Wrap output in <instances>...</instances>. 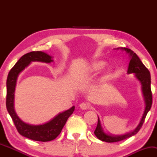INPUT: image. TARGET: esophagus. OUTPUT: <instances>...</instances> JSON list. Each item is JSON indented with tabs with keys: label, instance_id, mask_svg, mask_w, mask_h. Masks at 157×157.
I'll return each instance as SVG.
<instances>
[{
	"label": "esophagus",
	"instance_id": "obj_1",
	"mask_svg": "<svg viewBox=\"0 0 157 157\" xmlns=\"http://www.w3.org/2000/svg\"><path fill=\"white\" fill-rule=\"evenodd\" d=\"M80 107L81 109L82 110H86V109H89L90 105L89 103H87V102H82V103L80 104Z\"/></svg>",
	"mask_w": 157,
	"mask_h": 157
}]
</instances>
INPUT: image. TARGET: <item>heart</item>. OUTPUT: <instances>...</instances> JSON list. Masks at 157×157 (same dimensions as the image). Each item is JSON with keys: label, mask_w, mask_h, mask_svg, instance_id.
I'll return each mask as SVG.
<instances>
[{"label": "heart", "mask_w": 157, "mask_h": 157, "mask_svg": "<svg viewBox=\"0 0 157 157\" xmlns=\"http://www.w3.org/2000/svg\"><path fill=\"white\" fill-rule=\"evenodd\" d=\"M105 66V63L104 61H95L91 65L90 67V71L91 72H96V71H100Z\"/></svg>", "instance_id": "obj_1"}]
</instances>
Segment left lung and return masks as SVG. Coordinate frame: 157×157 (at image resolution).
Wrapping results in <instances>:
<instances>
[{"mask_svg": "<svg viewBox=\"0 0 157 157\" xmlns=\"http://www.w3.org/2000/svg\"><path fill=\"white\" fill-rule=\"evenodd\" d=\"M125 51L130 55V63H129L128 68V73L131 74L134 73L135 77L141 82L142 92H143L144 97L145 100V109L144 111L143 116H142L141 121L137 127L135 128V130L132 132L128 133L124 135H120V136H111V135L106 134L102 131L101 125H100V121L98 118V122L96 129L94 131V134L99 140H102L103 142H116L122 140H125V139L131 137L136 134L142 128L143 122L145 121V119L146 117L147 112L150 111L151 105H152V92H151V75L150 71L148 69L145 67V65L142 63L140 59L136 55V53H134L132 50L129 49L128 48H123Z\"/></svg>", "mask_w": 157, "mask_h": 157, "instance_id": "obj_1", "label": "left lung"}]
</instances>
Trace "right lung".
I'll use <instances>...</instances> for the list:
<instances>
[{
    "label": "right lung",
    "mask_w": 157,
    "mask_h": 157,
    "mask_svg": "<svg viewBox=\"0 0 157 157\" xmlns=\"http://www.w3.org/2000/svg\"><path fill=\"white\" fill-rule=\"evenodd\" d=\"M32 61L51 63L52 57L43 52H31L23 55L9 72L6 80L7 111L13 120L16 128L21 135L25 137L40 142H48L55 140L60 134L68 118L75 111V106L59 113L47 123L40 125H32L25 123L16 114L14 109V93L17 76Z\"/></svg>",
    "instance_id": "1"
}]
</instances>
